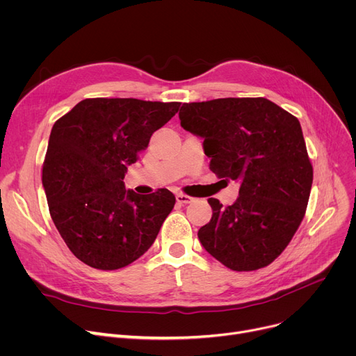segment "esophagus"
Instances as JSON below:
<instances>
[{"label": "esophagus", "mask_w": 356, "mask_h": 356, "mask_svg": "<svg viewBox=\"0 0 356 356\" xmlns=\"http://www.w3.org/2000/svg\"><path fill=\"white\" fill-rule=\"evenodd\" d=\"M176 200H177V203H180V204H188V203H192V202H193V197H191V196H188V195H183V193H177V195H176Z\"/></svg>", "instance_id": "obj_1"}]
</instances>
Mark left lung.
<instances>
[{
	"label": "left lung",
	"mask_w": 356,
	"mask_h": 356,
	"mask_svg": "<svg viewBox=\"0 0 356 356\" xmlns=\"http://www.w3.org/2000/svg\"><path fill=\"white\" fill-rule=\"evenodd\" d=\"M179 118L203 138L211 170L241 181L231 207L208 199L212 219L197 232L203 248L234 271L267 267L290 244L310 196L313 167L300 122L266 98L183 104Z\"/></svg>",
	"instance_id": "1"
}]
</instances>
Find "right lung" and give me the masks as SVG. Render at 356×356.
<instances>
[{"instance_id": "right-lung-1", "label": "right lung", "mask_w": 356, "mask_h": 356, "mask_svg": "<svg viewBox=\"0 0 356 356\" xmlns=\"http://www.w3.org/2000/svg\"><path fill=\"white\" fill-rule=\"evenodd\" d=\"M180 102L88 98L54 122L42 181L49 212L72 254L97 270H118L149 247L176 203L159 189L125 191L127 165Z\"/></svg>"}]
</instances>
